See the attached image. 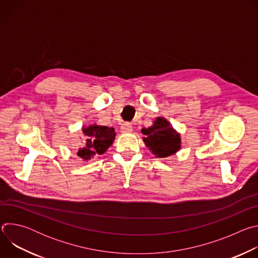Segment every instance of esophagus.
I'll use <instances>...</instances> for the list:
<instances>
[{"label": "esophagus", "instance_id": "34e87169", "mask_svg": "<svg viewBox=\"0 0 258 258\" xmlns=\"http://www.w3.org/2000/svg\"><path fill=\"white\" fill-rule=\"evenodd\" d=\"M120 132L123 133V134H126V133H131L133 132V125L128 122H124L121 126H120Z\"/></svg>", "mask_w": 258, "mask_h": 258}]
</instances>
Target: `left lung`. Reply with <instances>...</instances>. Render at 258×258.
I'll list each match as a JSON object with an SVG mask.
<instances>
[{"mask_svg":"<svg viewBox=\"0 0 258 258\" xmlns=\"http://www.w3.org/2000/svg\"><path fill=\"white\" fill-rule=\"evenodd\" d=\"M145 136L143 142L149 148L151 153L157 158H165L174 155L181 148V139L170 124V122L162 117H156L153 124L149 127L141 130Z\"/></svg>","mask_w":258,"mask_h":258,"instance_id":"8db88e82","label":"left lung"}]
</instances>
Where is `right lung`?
I'll return each mask as SVG.
<instances>
[{
    "label": "right lung",
    "mask_w": 258,
    "mask_h": 258,
    "mask_svg": "<svg viewBox=\"0 0 258 258\" xmlns=\"http://www.w3.org/2000/svg\"><path fill=\"white\" fill-rule=\"evenodd\" d=\"M83 133L86 136L85 146L79 148L78 156L84 161H89L96 155L104 154L115 140V132L113 127L98 125H84Z\"/></svg>",
    "instance_id": "1"
}]
</instances>
